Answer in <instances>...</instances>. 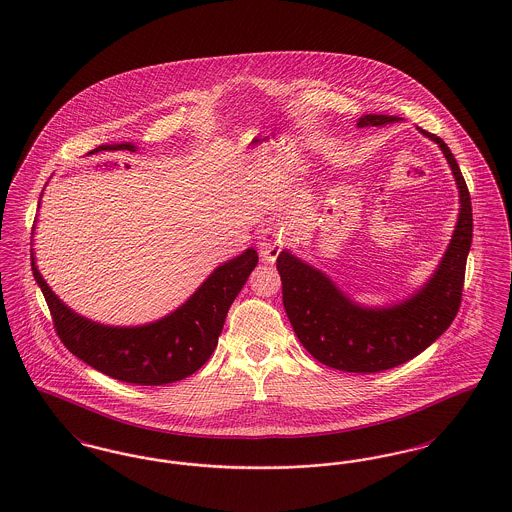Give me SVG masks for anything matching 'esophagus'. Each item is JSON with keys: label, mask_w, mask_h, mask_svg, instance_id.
<instances>
[{"label": "esophagus", "mask_w": 512, "mask_h": 512, "mask_svg": "<svg viewBox=\"0 0 512 512\" xmlns=\"http://www.w3.org/2000/svg\"><path fill=\"white\" fill-rule=\"evenodd\" d=\"M284 244H286V238H284L282 228L278 224L272 222L261 230V234H259V253L268 263L276 261V257L282 251Z\"/></svg>", "instance_id": "34e87169"}]
</instances>
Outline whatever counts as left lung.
<instances>
[{
  "label": "left lung",
  "instance_id": "8db88e82",
  "mask_svg": "<svg viewBox=\"0 0 512 512\" xmlns=\"http://www.w3.org/2000/svg\"><path fill=\"white\" fill-rule=\"evenodd\" d=\"M399 121L401 117L370 113L357 119V128ZM416 130L438 144L457 182L461 203L451 242L418 290L388 305H365L290 249L278 255L286 315L297 340L322 365L363 374L403 365L438 340L457 317L472 244L470 194L447 144L436 134L418 126Z\"/></svg>",
  "mask_w": 512,
  "mask_h": 512
}]
</instances>
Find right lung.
<instances>
[{
  "mask_svg": "<svg viewBox=\"0 0 512 512\" xmlns=\"http://www.w3.org/2000/svg\"><path fill=\"white\" fill-rule=\"evenodd\" d=\"M107 149L138 151V146L132 142L105 144L90 153ZM36 220L32 230H36ZM30 261L34 280L48 301L55 330L73 355L126 384L163 386L188 378L209 361L219 343L226 313L242 292L251 270L257 267L259 255L253 247H247L215 268L169 315L136 326L101 324L78 315L49 288L32 249Z\"/></svg>",
  "mask_w": 512,
  "mask_h": 512,
  "instance_id": "add662e5",
  "label": "right lung"
}]
</instances>
